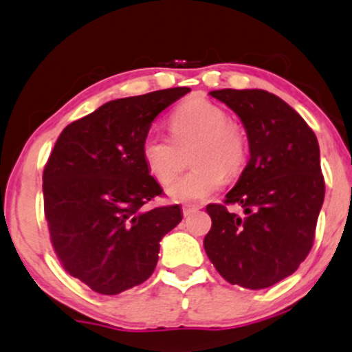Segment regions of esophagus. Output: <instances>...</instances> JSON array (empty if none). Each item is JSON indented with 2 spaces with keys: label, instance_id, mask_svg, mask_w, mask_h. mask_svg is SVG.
Wrapping results in <instances>:
<instances>
[{
  "label": "esophagus",
  "instance_id": "esophagus-1",
  "mask_svg": "<svg viewBox=\"0 0 352 352\" xmlns=\"http://www.w3.org/2000/svg\"><path fill=\"white\" fill-rule=\"evenodd\" d=\"M197 210H199V207H195V206H185V207H182V212H184L185 217H188V215L194 214V212H197Z\"/></svg>",
  "mask_w": 352,
  "mask_h": 352
}]
</instances>
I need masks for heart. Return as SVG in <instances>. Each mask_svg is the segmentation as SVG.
Here are the masks:
<instances>
[{
	"label": "heart",
	"mask_w": 352,
	"mask_h": 352,
	"mask_svg": "<svg viewBox=\"0 0 352 352\" xmlns=\"http://www.w3.org/2000/svg\"><path fill=\"white\" fill-rule=\"evenodd\" d=\"M172 138L150 132L142 142V158L160 184H168L178 171L179 148L196 142L191 163L196 167L168 185L170 199L177 202H202L219 190L227 175L245 167L249 142L241 125L227 120L223 108L195 96L180 103L170 113Z\"/></svg>",
	"instance_id": "heart-1"
}]
</instances>
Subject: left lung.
Segmentation results:
<instances>
[{"instance_id":"obj_1","label":"left lung","mask_w":352,"mask_h":352,"mask_svg":"<svg viewBox=\"0 0 352 352\" xmlns=\"http://www.w3.org/2000/svg\"><path fill=\"white\" fill-rule=\"evenodd\" d=\"M242 120L250 158L223 204H208L204 247L230 284L265 289L296 272L314 244L324 202L319 144L284 100L265 90H214ZM237 203L244 216L228 212Z\"/></svg>"}]
</instances>
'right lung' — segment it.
I'll use <instances>...</instances> for the list:
<instances>
[{"instance_id": "right-lung-1", "label": "right lung", "mask_w": 352, "mask_h": 352, "mask_svg": "<svg viewBox=\"0 0 352 352\" xmlns=\"http://www.w3.org/2000/svg\"><path fill=\"white\" fill-rule=\"evenodd\" d=\"M190 88L111 100L69 123L43 170L45 217L61 265L98 294L115 296L155 270L160 241L182 220L179 206L146 208L162 187L142 142L160 111Z\"/></svg>"}]
</instances>
